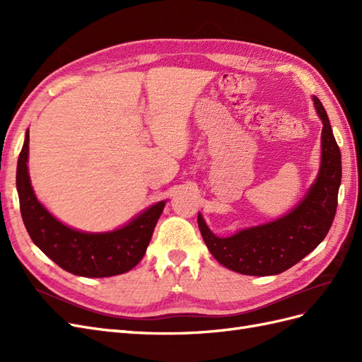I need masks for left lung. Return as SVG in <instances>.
I'll list each match as a JSON object with an SVG mask.
<instances>
[{
    "mask_svg": "<svg viewBox=\"0 0 362 362\" xmlns=\"http://www.w3.org/2000/svg\"><path fill=\"white\" fill-rule=\"evenodd\" d=\"M323 122L322 164L314 184L299 205L276 221L242 229L231 237H217L202 214L198 225L211 255L229 270L250 276L278 275L319 246L334 222L341 184V154L319 98H313Z\"/></svg>",
    "mask_w": 362,
    "mask_h": 362,
    "instance_id": "1",
    "label": "left lung"
}]
</instances>
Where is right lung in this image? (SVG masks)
<instances>
[{
	"mask_svg": "<svg viewBox=\"0 0 362 362\" xmlns=\"http://www.w3.org/2000/svg\"><path fill=\"white\" fill-rule=\"evenodd\" d=\"M28 144L25 133L16 169L19 208L27 233L43 254L72 275L107 278L125 273L139 264L166 202L161 201L140 213L125 226L110 233L76 231L57 221L33 192L28 175Z\"/></svg>",
	"mask_w": 362,
	"mask_h": 362,
	"instance_id": "1",
	"label": "right lung"
}]
</instances>
